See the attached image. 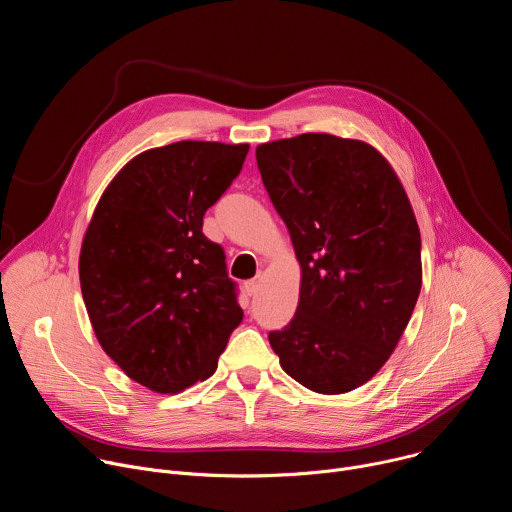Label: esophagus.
<instances>
[{"instance_id": "34e87169", "label": "esophagus", "mask_w": 512, "mask_h": 512, "mask_svg": "<svg viewBox=\"0 0 512 512\" xmlns=\"http://www.w3.org/2000/svg\"><path fill=\"white\" fill-rule=\"evenodd\" d=\"M245 289H247V294H249V296H255L257 291L261 289V277L247 281V283H245Z\"/></svg>"}]
</instances>
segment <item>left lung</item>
<instances>
[{
    "label": "left lung",
    "instance_id": "obj_1",
    "mask_svg": "<svg viewBox=\"0 0 512 512\" xmlns=\"http://www.w3.org/2000/svg\"><path fill=\"white\" fill-rule=\"evenodd\" d=\"M257 166L302 267L294 320L269 334L281 369L322 395L371 381L421 289V237L387 158L360 139L302 133L257 145Z\"/></svg>",
    "mask_w": 512,
    "mask_h": 512
}]
</instances>
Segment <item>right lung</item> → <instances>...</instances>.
Returning <instances> with one entry per match:
<instances>
[{"instance_id":"1","label":"right lung","mask_w":512,"mask_h":512,"mask_svg":"<svg viewBox=\"0 0 512 512\" xmlns=\"http://www.w3.org/2000/svg\"><path fill=\"white\" fill-rule=\"evenodd\" d=\"M247 152L249 143L192 139L145 150L109 182L85 231L79 277L95 336L154 393L208 379L243 320L202 216Z\"/></svg>"}]
</instances>
